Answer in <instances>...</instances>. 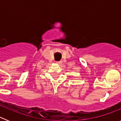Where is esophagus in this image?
I'll return each instance as SVG.
<instances>
[{"instance_id":"obj_1","label":"esophagus","mask_w":121,"mask_h":121,"mask_svg":"<svg viewBox=\"0 0 121 121\" xmlns=\"http://www.w3.org/2000/svg\"><path fill=\"white\" fill-rule=\"evenodd\" d=\"M62 61H57L56 62V64H58V65H60V64H62Z\"/></svg>"}]
</instances>
